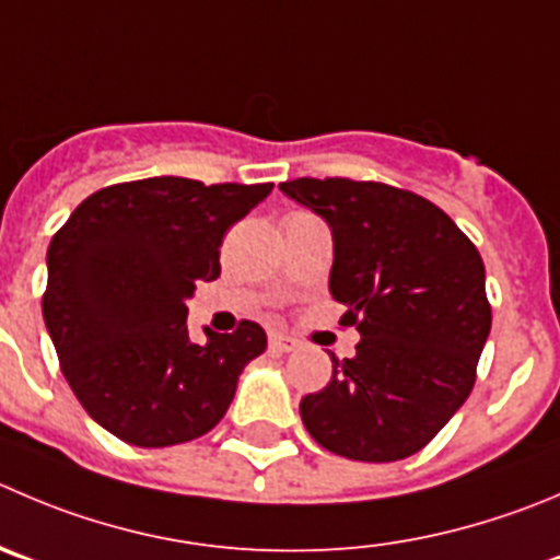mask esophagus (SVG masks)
Here are the masks:
<instances>
[{"mask_svg": "<svg viewBox=\"0 0 560 560\" xmlns=\"http://www.w3.org/2000/svg\"><path fill=\"white\" fill-rule=\"evenodd\" d=\"M269 346L275 351H294L296 346H300V340H294L291 335H283V332H271L269 335Z\"/></svg>", "mask_w": 560, "mask_h": 560, "instance_id": "1", "label": "esophagus"}]
</instances>
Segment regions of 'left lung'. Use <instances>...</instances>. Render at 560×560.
Listing matches in <instances>:
<instances>
[{
  "instance_id": "1",
  "label": "left lung",
  "mask_w": 560,
  "mask_h": 560,
  "mask_svg": "<svg viewBox=\"0 0 560 560\" xmlns=\"http://www.w3.org/2000/svg\"><path fill=\"white\" fill-rule=\"evenodd\" d=\"M280 189L332 228L329 294L357 327L354 357L302 398L305 429L354 462H396L431 443L476 385L492 327L476 244L431 200L351 178H294Z\"/></svg>"
}]
</instances>
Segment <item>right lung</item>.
Returning a JSON list of instances; mask_svg holds the SVG:
<instances>
[{"label": "right lung", "instance_id": "obj_1", "mask_svg": "<svg viewBox=\"0 0 560 560\" xmlns=\"http://www.w3.org/2000/svg\"><path fill=\"white\" fill-rule=\"evenodd\" d=\"M271 184L142 178L93 191L49 244L44 322L62 376L90 418L137 448L203 436L238 374L266 349L255 322L189 340L186 300L220 277L228 228Z\"/></svg>", "mask_w": 560, "mask_h": 560}]
</instances>
